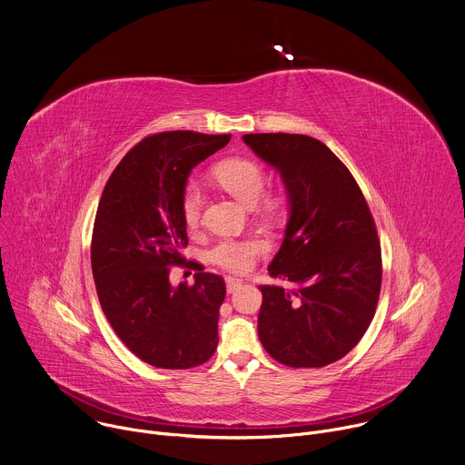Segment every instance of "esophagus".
<instances>
[{
	"label": "esophagus",
	"mask_w": 465,
	"mask_h": 465,
	"mask_svg": "<svg viewBox=\"0 0 465 465\" xmlns=\"http://www.w3.org/2000/svg\"><path fill=\"white\" fill-rule=\"evenodd\" d=\"M242 284V279H237V277H226V290L232 293L235 292L239 286Z\"/></svg>",
	"instance_id": "esophagus-1"
}]
</instances>
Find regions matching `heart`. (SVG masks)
I'll use <instances>...</instances> for the list:
<instances>
[{"label": "heart", "mask_w": 465, "mask_h": 465, "mask_svg": "<svg viewBox=\"0 0 465 465\" xmlns=\"http://www.w3.org/2000/svg\"><path fill=\"white\" fill-rule=\"evenodd\" d=\"M213 175L221 186H224L232 195L241 199L244 204H257L266 190V170L262 164L252 159H226L213 168ZM204 208V192L197 181H188L181 193V213L184 224L193 230L199 226ZM268 250V242L262 237H221L208 250L210 262L230 270L246 272L252 268L253 261Z\"/></svg>", "instance_id": "obj_1"}]
</instances>
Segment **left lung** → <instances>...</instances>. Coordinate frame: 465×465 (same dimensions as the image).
I'll use <instances>...</instances> for the list:
<instances>
[{
    "instance_id": "left-lung-1",
    "label": "left lung",
    "mask_w": 465,
    "mask_h": 465,
    "mask_svg": "<svg viewBox=\"0 0 465 465\" xmlns=\"http://www.w3.org/2000/svg\"><path fill=\"white\" fill-rule=\"evenodd\" d=\"M242 140L279 170L290 197L284 241L268 272L292 286H259V340L286 367L331 365L360 343L376 312V223L356 179L323 142L292 133Z\"/></svg>"
}]
</instances>
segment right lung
I'll return each mask as SVG.
<instances>
[{
  "instance_id": "right-lung-1",
  "label": "right lung",
  "mask_w": 465,
  "mask_h": 465,
  "mask_svg": "<svg viewBox=\"0 0 465 465\" xmlns=\"http://www.w3.org/2000/svg\"><path fill=\"white\" fill-rule=\"evenodd\" d=\"M232 134L166 131L142 138L111 173L96 210L91 268L102 311L122 343L159 369H193L217 349L224 279L183 257L181 193L190 172ZM192 263L193 285L169 284Z\"/></svg>"
}]
</instances>
